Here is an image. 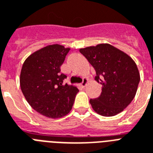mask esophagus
Wrapping results in <instances>:
<instances>
[{"label": "esophagus", "instance_id": "esophagus-1", "mask_svg": "<svg viewBox=\"0 0 153 153\" xmlns=\"http://www.w3.org/2000/svg\"><path fill=\"white\" fill-rule=\"evenodd\" d=\"M88 79H87V78H84V79H83L82 83L80 84V86L82 87V88H84V87L86 86V84H88Z\"/></svg>", "mask_w": 153, "mask_h": 153}]
</instances>
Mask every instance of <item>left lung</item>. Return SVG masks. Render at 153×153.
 I'll return each mask as SVG.
<instances>
[{
	"instance_id": "left-lung-1",
	"label": "left lung",
	"mask_w": 153,
	"mask_h": 153,
	"mask_svg": "<svg viewBox=\"0 0 153 153\" xmlns=\"http://www.w3.org/2000/svg\"><path fill=\"white\" fill-rule=\"evenodd\" d=\"M80 52L93 66L95 80L102 85L101 95L90 100L94 111L106 117L122 112L134 100L140 82L136 63L107 43L80 49Z\"/></svg>"
}]
</instances>
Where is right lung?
<instances>
[{
	"label": "right lung",
	"instance_id": "obj_1",
	"mask_svg": "<svg viewBox=\"0 0 153 153\" xmlns=\"http://www.w3.org/2000/svg\"><path fill=\"white\" fill-rule=\"evenodd\" d=\"M69 48L58 44L35 51L25 60L20 73V88L33 109L51 118L66 115L73 107L78 88L64 84L61 73Z\"/></svg>",
	"mask_w": 153,
	"mask_h": 153
}]
</instances>
